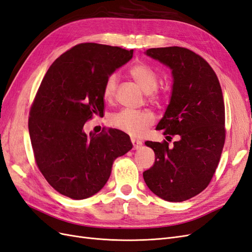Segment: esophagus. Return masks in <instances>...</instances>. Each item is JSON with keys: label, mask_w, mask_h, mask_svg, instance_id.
Returning a JSON list of instances; mask_svg holds the SVG:
<instances>
[{"label": "esophagus", "mask_w": 252, "mask_h": 252, "mask_svg": "<svg viewBox=\"0 0 252 252\" xmlns=\"http://www.w3.org/2000/svg\"><path fill=\"white\" fill-rule=\"evenodd\" d=\"M131 143H132V145H133V148H134V149L140 148V147L142 146V144H143L142 141L136 140V139H134V138H131Z\"/></svg>", "instance_id": "esophagus-1"}]
</instances>
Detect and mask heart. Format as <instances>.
Segmentation results:
<instances>
[{
	"mask_svg": "<svg viewBox=\"0 0 252 252\" xmlns=\"http://www.w3.org/2000/svg\"><path fill=\"white\" fill-rule=\"evenodd\" d=\"M129 74L139 84V85L150 94V97L157 100L159 96V91L157 89L158 86V74L147 64L139 62L132 65L129 69ZM119 84V77L117 73L109 74L105 80L103 94L105 100L111 101L116 95ZM155 117L148 110H133L123 109L113 113L110 117V123L112 126L120 129L128 134L139 136L143 134L146 128L152 125Z\"/></svg>",
	"mask_w": 252,
	"mask_h": 252,
	"instance_id": "b5f03b06",
	"label": "heart"
}]
</instances>
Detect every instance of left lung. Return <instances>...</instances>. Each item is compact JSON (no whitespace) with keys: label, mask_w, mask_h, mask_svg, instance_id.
I'll use <instances>...</instances> for the list:
<instances>
[{"label":"left lung","mask_w":252,"mask_h":252,"mask_svg":"<svg viewBox=\"0 0 252 252\" xmlns=\"http://www.w3.org/2000/svg\"><path fill=\"white\" fill-rule=\"evenodd\" d=\"M146 55L172 70L170 103L156 129L178 141L145 142L156 162L143 177L161 199L183 202L209 185L220 162L226 138L222 88L211 66L187 48H150Z\"/></svg>","instance_id":"1"}]
</instances>
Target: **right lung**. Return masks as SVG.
Wrapping results in <instances>:
<instances>
[{
    "label": "right lung",
    "instance_id": "right-lung-1",
    "mask_svg": "<svg viewBox=\"0 0 252 252\" xmlns=\"http://www.w3.org/2000/svg\"><path fill=\"white\" fill-rule=\"evenodd\" d=\"M133 50L78 44L51 64L29 111L33 156L49 185L73 200L95 194L108 181L113 161L132 148L118 129L84 132L94 114L104 116L106 78L132 58Z\"/></svg>",
    "mask_w": 252,
    "mask_h": 252
}]
</instances>
